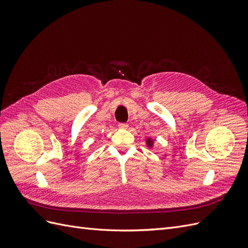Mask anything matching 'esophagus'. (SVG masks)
I'll return each instance as SVG.
<instances>
[{
  "label": "esophagus",
  "instance_id": "34e87169",
  "mask_svg": "<svg viewBox=\"0 0 248 248\" xmlns=\"http://www.w3.org/2000/svg\"><path fill=\"white\" fill-rule=\"evenodd\" d=\"M118 127H119V128H121V129H126L127 127H128V125H127L126 123H120L118 125Z\"/></svg>",
  "mask_w": 248,
  "mask_h": 248
}]
</instances>
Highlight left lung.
<instances>
[{
	"label": "left lung",
	"instance_id": "1",
	"mask_svg": "<svg viewBox=\"0 0 248 248\" xmlns=\"http://www.w3.org/2000/svg\"><path fill=\"white\" fill-rule=\"evenodd\" d=\"M153 142H154V141H153V140H151V139H148V140H147V146L151 148V147L153 146Z\"/></svg>",
	"mask_w": 248,
	"mask_h": 248
}]
</instances>
